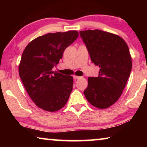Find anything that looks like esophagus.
<instances>
[{"label": "esophagus", "mask_w": 147, "mask_h": 147, "mask_svg": "<svg viewBox=\"0 0 147 147\" xmlns=\"http://www.w3.org/2000/svg\"><path fill=\"white\" fill-rule=\"evenodd\" d=\"M81 77L80 76H73V78L74 79V80H77V79H79V78H80Z\"/></svg>", "instance_id": "1"}]
</instances>
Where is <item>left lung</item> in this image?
Segmentation results:
<instances>
[{
  "label": "left lung",
  "mask_w": 147,
  "mask_h": 147,
  "mask_svg": "<svg viewBox=\"0 0 147 147\" xmlns=\"http://www.w3.org/2000/svg\"><path fill=\"white\" fill-rule=\"evenodd\" d=\"M91 61L100 67L97 77H89L84 91L88 102L104 109L112 105L121 95L131 70L128 47L121 37L100 30L80 32Z\"/></svg>",
  "instance_id": "1"
}]
</instances>
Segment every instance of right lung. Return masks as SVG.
I'll return each mask as SVG.
<instances>
[{
	"label": "right lung",
	"instance_id": "right-lung-1",
	"mask_svg": "<svg viewBox=\"0 0 147 147\" xmlns=\"http://www.w3.org/2000/svg\"><path fill=\"white\" fill-rule=\"evenodd\" d=\"M78 32L49 33L32 41L22 54L19 76L30 97L39 108L56 111L65 105L73 90V78L52 69Z\"/></svg>",
	"mask_w": 147,
	"mask_h": 147
}]
</instances>
